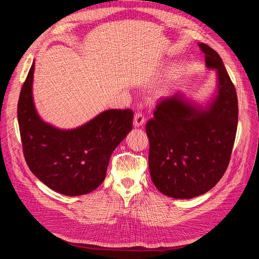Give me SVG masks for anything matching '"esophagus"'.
<instances>
[{
	"mask_svg": "<svg viewBox=\"0 0 259 259\" xmlns=\"http://www.w3.org/2000/svg\"><path fill=\"white\" fill-rule=\"evenodd\" d=\"M146 119H145V115L140 112V111H137L134 115V126L135 127H139L142 126V125L145 123Z\"/></svg>",
	"mask_w": 259,
	"mask_h": 259,
	"instance_id": "esophagus-1",
	"label": "esophagus"
}]
</instances>
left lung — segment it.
I'll return each instance as SVG.
<instances>
[{
  "label": "left lung",
  "mask_w": 259,
  "mask_h": 259,
  "mask_svg": "<svg viewBox=\"0 0 259 259\" xmlns=\"http://www.w3.org/2000/svg\"><path fill=\"white\" fill-rule=\"evenodd\" d=\"M200 48L206 66L218 71V95L208 110L176 94L159 100L146 124L151 179L159 191L175 199L198 197L221 180L237 134L236 88L217 52L204 43Z\"/></svg>",
  "instance_id": "8db88e82"
}]
</instances>
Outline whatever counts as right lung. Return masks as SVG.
Listing matches in <instances>:
<instances>
[{"label": "right lung", "instance_id": "1", "mask_svg": "<svg viewBox=\"0 0 259 259\" xmlns=\"http://www.w3.org/2000/svg\"><path fill=\"white\" fill-rule=\"evenodd\" d=\"M34 62L20 91L17 114L22 152L30 170L52 190L82 195L104 182L111 153L133 127L131 109L107 110L83 126L57 130L44 123L32 100Z\"/></svg>", "mask_w": 259, "mask_h": 259}]
</instances>
